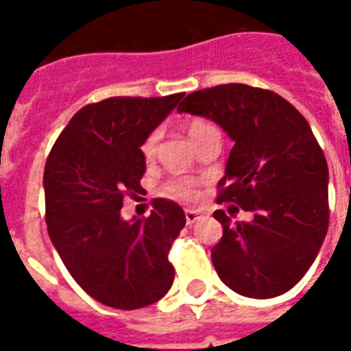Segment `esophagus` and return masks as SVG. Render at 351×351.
Segmentation results:
<instances>
[{
  "instance_id": "esophagus-1",
  "label": "esophagus",
  "mask_w": 351,
  "mask_h": 351,
  "mask_svg": "<svg viewBox=\"0 0 351 351\" xmlns=\"http://www.w3.org/2000/svg\"><path fill=\"white\" fill-rule=\"evenodd\" d=\"M200 215H202V213H200L198 209H186V222L189 226L195 224V222L200 219Z\"/></svg>"
}]
</instances>
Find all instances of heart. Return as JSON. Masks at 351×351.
<instances>
[{
  "label": "heart",
  "instance_id": "heart-1",
  "mask_svg": "<svg viewBox=\"0 0 351 351\" xmlns=\"http://www.w3.org/2000/svg\"><path fill=\"white\" fill-rule=\"evenodd\" d=\"M213 127L208 121L200 120V118H193V120L186 121V131L189 134L193 142L197 140L200 134H202L206 129ZM156 145H158V132H151L142 143V154L143 158H153L154 153H156ZM165 191L169 195H175V197H184V198H193L197 195V189H195V182L189 180V178H176V180H171L167 186H165Z\"/></svg>",
  "mask_w": 351,
  "mask_h": 351
}]
</instances>
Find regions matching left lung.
Returning <instances> with one entry per match:
<instances>
[{
    "instance_id": "obj_1",
    "label": "left lung",
    "mask_w": 351,
    "mask_h": 351,
    "mask_svg": "<svg viewBox=\"0 0 351 351\" xmlns=\"http://www.w3.org/2000/svg\"><path fill=\"white\" fill-rule=\"evenodd\" d=\"M176 111L228 132L234 145L217 202L253 213L250 222L213 213L224 230L211 250L220 280L251 299L286 293L313 264L330 222L328 164L310 123L277 93L244 84L191 93Z\"/></svg>"
}]
</instances>
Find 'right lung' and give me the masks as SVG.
<instances>
[{"label":"right lung","instance_id":"add662e5","mask_svg":"<svg viewBox=\"0 0 351 351\" xmlns=\"http://www.w3.org/2000/svg\"><path fill=\"white\" fill-rule=\"evenodd\" d=\"M182 96H114L82 107L47 158L43 189L52 244L74 280L117 310L153 304L175 280L167 255L186 226L184 209L156 198L147 219L129 222L120 209L127 193L142 189L143 140Z\"/></svg>","mask_w":351,"mask_h":351}]
</instances>
